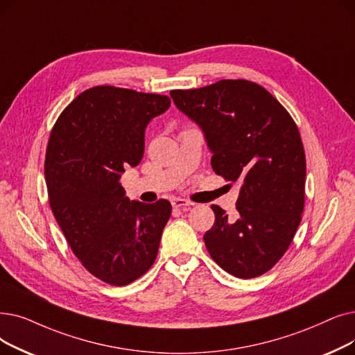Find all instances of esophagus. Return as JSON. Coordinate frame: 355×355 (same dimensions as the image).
Instances as JSON below:
<instances>
[{
  "label": "esophagus",
  "mask_w": 355,
  "mask_h": 355,
  "mask_svg": "<svg viewBox=\"0 0 355 355\" xmlns=\"http://www.w3.org/2000/svg\"><path fill=\"white\" fill-rule=\"evenodd\" d=\"M171 205H173V207H174V209L186 210L191 203H190V202H187V200H184V198H174L173 202H171Z\"/></svg>",
  "instance_id": "esophagus-1"
}]
</instances>
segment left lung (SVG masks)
Instances as JSON below:
<instances>
[{
  "label": "left lung",
  "mask_w": 355,
  "mask_h": 355,
  "mask_svg": "<svg viewBox=\"0 0 355 355\" xmlns=\"http://www.w3.org/2000/svg\"><path fill=\"white\" fill-rule=\"evenodd\" d=\"M169 94L202 129L213 171L239 184L235 218L211 206L214 225L203 236L210 257L239 279L267 272L302 220L306 158L296 123L264 87L246 80Z\"/></svg>",
  "instance_id": "8db88e82"
}]
</instances>
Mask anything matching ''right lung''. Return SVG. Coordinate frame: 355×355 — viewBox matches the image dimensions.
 <instances>
[{
	"mask_svg": "<svg viewBox=\"0 0 355 355\" xmlns=\"http://www.w3.org/2000/svg\"><path fill=\"white\" fill-rule=\"evenodd\" d=\"M171 100L135 89L89 88L60 113L44 161L49 203L81 264L97 279L126 286L157 258L171 216L168 200H129L120 177L145 150V129Z\"/></svg>",
	"mask_w": 355,
	"mask_h": 355,
	"instance_id": "obj_1",
	"label": "right lung"
}]
</instances>
